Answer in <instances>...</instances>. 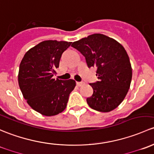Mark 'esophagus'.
<instances>
[{
	"label": "esophagus",
	"mask_w": 154,
	"mask_h": 154,
	"mask_svg": "<svg viewBox=\"0 0 154 154\" xmlns=\"http://www.w3.org/2000/svg\"><path fill=\"white\" fill-rule=\"evenodd\" d=\"M76 85H77V86L81 87V86H82V85H84V83H83V82H76Z\"/></svg>",
	"instance_id": "34e87169"
}]
</instances>
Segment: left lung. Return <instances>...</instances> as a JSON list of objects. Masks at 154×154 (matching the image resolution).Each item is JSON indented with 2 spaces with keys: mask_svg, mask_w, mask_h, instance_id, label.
Returning <instances> with one entry per match:
<instances>
[{
  "mask_svg": "<svg viewBox=\"0 0 154 154\" xmlns=\"http://www.w3.org/2000/svg\"><path fill=\"white\" fill-rule=\"evenodd\" d=\"M86 59L88 67H96L99 81L90 84L93 93L87 99L88 105L99 112L116 108L128 93L132 68L126 50L121 44L103 34L96 33L72 44Z\"/></svg>",
  "mask_w": 154,
  "mask_h": 154,
  "instance_id": "8db88e82",
  "label": "left lung"
}]
</instances>
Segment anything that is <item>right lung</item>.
Here are the masks:
<instances>
[{"instance_id":"right-lung-1","label":"right lung","mask_w":154,"mask_h":154,"mask_svg":"<svg viewBox=\"0 0 154 154\" xmlns=\"http://www.w3.org/2000/svg\"><path fill=\"white\" fill-rule=\"evenodd\" d=\"M71 42L44 41L26 52L19 66L18 84L23 97L35 111L47 116L65 110L75 87L72 79H53L62 53Z\"/></svg>"}]
</instances>
